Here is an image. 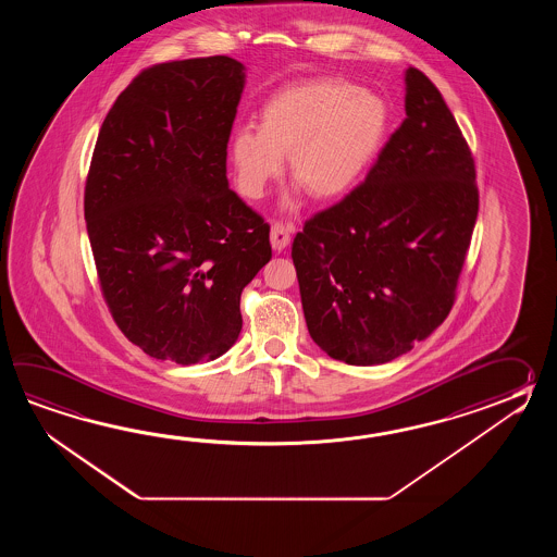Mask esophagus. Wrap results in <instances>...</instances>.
I'll return each instance as SVG.
<instances>
[{
    "label": "esophagus",
    "instance_id": "obj_1",
    "mask_svg": "<svg viewBox=\"0 0 557 557\" xmlns=\"http://www.w3.org/2000/svg\"><path fill=\"white\" fill-rule=\"evenodd\" d=\"M290 231H293V226L288 223H274L273 228H271V245H273L274 250L281 252V250L288 247Z\"/></svg>",
    "mask_w": 557,
    "mask_h": 557
}]
</instances>
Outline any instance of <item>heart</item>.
<instances>
[{
  "label": "heart",
  "mask_w": 557,
  "mask_h": 557,
  "mask_svg": "<svg viewBox=\"0 0 557 557\" xmlns=\"http://www.w3.org/2000/svg\"><path fill=\"white\" fill-rule=\"evenodd\" d=\"M388 109L379 95L341 79H312L273 95L261 111V127H238L228 145L237 187L261 199L283 175L312 201L343 199L355 189L379 151Z\"/></svg>",
  "instance_id": "heart-1"
}]
</instances>
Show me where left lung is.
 <instances>
[{
  "label": "left lung",
  "mask_w": 557,
  "mask_h": 557,
  "mask_svg": "<svg viewBox=\"0 0 557 557\" xmlns=\"http://www.w3.org/2000/svg\"><path fill=\"white\" fill-rule=\"evenodd\" d=\"M404 107L367 178L293 243L308 332L352 367L391 362L446 320L478 216L472 151L416 67Z\"/></svg>",
  "instance_id": "8db88e82"
}]
</instances>
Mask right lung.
I'll list each match as a JSON object with an SVG mask.
<instances>
[{"mask_svg":"<svg viewBox=\"0 0 557 557\" xmlns=\"http://www.w3.org/2000/svg\"><path fill=\"white\" fill-rule=\"evenodd\" d=\"M243 87L245 65L226 55L159 63L119 95L95 143L84 209L101 293L157 360L225 355L240 293L273 257L271 226L226 178Z\"/></svg>","mask_w":557,"mask_h":557,"instance_id":"add662e5","label":"right lung"}]
</instances>
